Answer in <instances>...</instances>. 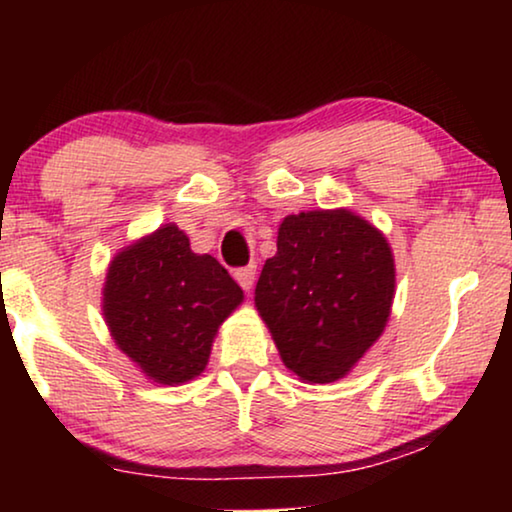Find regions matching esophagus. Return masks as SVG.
<instances>
[{
	"label": "esophagus",
	"instance_id": "obj_1",
	"mask_svg": "<svg viewBox=\"0 0 512 512\" xmlns=\"http://www.w3.org/2000/svg\"><path fill=\"white\" fill-rule=\"evenodd\" d=\"M235 279L240 282V286L244 291H249L251 286H254V279H256V265L249 263L244 265V268H237L235 270Z\"/></svg>",
	"mask_w": 512,
	"mask_h": 512
}]
</instances>
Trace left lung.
Returning <instances> with one entry per match:
<instances>
[{"label": "left lung", "instance_id": "8db88e82", "mask_svg": "<svg viewBox=\"0 0 512 512\" xmlns=\"http://www.w3.org/2000/svg\"><path fill=\"white\" fill-rule=\"evenodd\" d=\"M394 284V256L380 230L347 209H319L282 221L256 307L284 366L326 384L345 377L380 338Z\"/></svg>", "mask_w": 512, "mask_h": 512}]
</instances>
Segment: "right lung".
Wrapping results in <instances>:
<instances>
[{
	"instance_id": "right-lung-1",
	"label": "right lung",
	"mask_w": 512,
	"mask_h": 512,
	"mask_svg": "<svg viewBox=\"0 0 512 512\" xmlns=\"http://www.w3.org/2000/svg\"><path fill=\"white\" fill-rule=\"evenodd\" d=\"M242 289L209 254L167 223L121 251L104 284V317L116 345L160 384L193 380L207 366L223 319Z\"/></svg>"
}]
</instances>
